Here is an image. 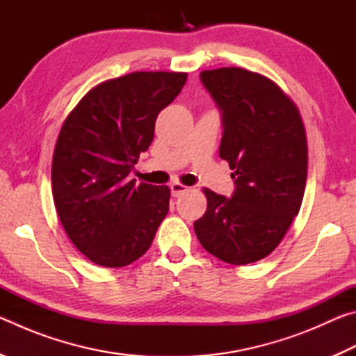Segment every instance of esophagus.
Masks as SVG:
<instances>
[{
  "instance_id": "34e87169",
  "label": "esophagus",
  "mask_w": 356,
  "mask_h": 356,
  "mask_svg": "<svg viewBox=\"0 0 356 356\" xmlns=\"http://www.w3.org/2000/svg\"><path fill=\"white\" fill-rule=\"evenodd\" d=\"M171 195L174 196V197H179L180 195H184L185 191H188L190 188L188 186H185V185H182V184H179V182H174V184H171Z\"/></svg>"
}]
</instances>
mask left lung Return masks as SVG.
Segmentation results:
<instances>
[{"label":"left lung","instance_id":"1","mask_svg":"<svg viewBox=\"0 0 356 356\" xmlns=\"http://www.w3.org/2000/svg\"><path fill=\"white\" fill-rule=\"evenodd\" d=\"M221 111L220 156L234 171L231 197L206 188L195 221L204 250L232 265L268 256L298 215L308 174L305 125L293 102L267 76L240 67L201 72Z\"/></svg>","mask_w":356,"mask_h":356}]
</instances>
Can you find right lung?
<instances>
[{"mask_svg": "<svg viewBox=\"0 0 356 356\" xmlns=\"http://www.w3.org/2000/svg\"><path fill=\"white\" fill-rule=\"evenodd\" d=\"M185 81L176 72H134L91 89L65 119L53 154V200L72 243L94 264L135 262L170 210L168 186L127 176Z\"/></svg>", "mask_w": 356, "mask_h": 356, "instance_id": "add662e5", "label": "right lung"}]
</instances>
